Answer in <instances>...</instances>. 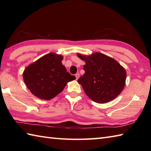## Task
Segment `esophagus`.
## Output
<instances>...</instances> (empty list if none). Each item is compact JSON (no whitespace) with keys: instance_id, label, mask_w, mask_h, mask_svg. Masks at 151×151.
Instances as JSON below:
<instances>
[{"instance_id":"obj_1","label":"esophagus","mask_w":151,"mask_h":151,"mask_svg":"<svg viewBox=\"0 0 151 151\" xmlns=\"http://www.w3.org/2000/svg\"><path fill=\"white\" fill-rule=\"evenodd\" d=\"M75 76H76V80H78L80 77V74L79 73H76L75 75Z\"/></svg>"}]
</instances>
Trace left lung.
Wrapping results in <instances>:
<instances>
[{
  "label": "left lung",
  "mask_w": 151,
  "mask_h": 151,
  "mask_svg": "<svg viewBox=\"0 0 151 151\" xmlns=\"http://www.w3.org/2000/svg\"><path fill=\"white\" fill-rule=\"evenodd\" d=\"M84 61L85 73L78 80L88 97L97 103L116 98L124 88L127 73L116 60L100 52L89 56L78 53Z\"/></svg>",
  "instance_id": "8db88e82"
}]
</instances>
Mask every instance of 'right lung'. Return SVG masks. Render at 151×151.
Returning <instances> with one entry per match:
<instances>
[{"instance_id":"1","label":"right lung","mask_w":151,"mask_h":151,"mask_svg":"<svg viewBox=\"0 0 151 151\" xmlns=\"http://www.w3.org/2000/svg\"><path fill=\"white\" fill-rule=\"evenodd\" d=\"M63 56L47 54L30 64L23 71V80L28 89L37 98L50 100L63 91L67 82L75 80L67 72L62 61Z\"/></svg>"}]
</instances>
